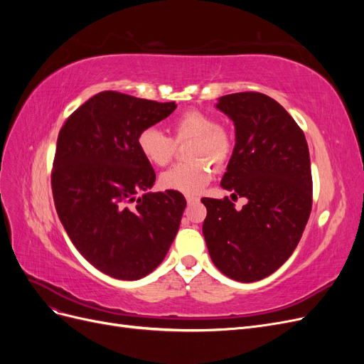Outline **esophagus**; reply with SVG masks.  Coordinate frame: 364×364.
I'll use <instances>...</instances> for the list:
<instances>
[{
  "instance_id": "obj_1",
  "label": "esophagus",
  "mask_w": 364,
  "mask_h": 364,
  "mask_svg": "<svg viewBox=\"0 0 364 364\" xmlns=\"http://www.w3.org/2000/svg\"><path fill=\"white\" fill-rule=\"evenodd\" d=\"M186 202H188V203H196V202H199V197H194V196H186Z\"/></svg>"
}]
</instances>
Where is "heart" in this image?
Listing matches in <instances>:
<instances>
[{
    "label": "heart",
    "mask_w": 364,
    "mask_h": 364,
    "mask_svg": "<svg viewBox=\"0 0 364 364\" xmlns=\"http://www.w3.org/2000/svg\"><path fill=\"white\" fill-rule=\"evenodd\" d=\"M191 141L186 156L191 162L178 164L161 174V186L183 194H197L213 179V165L222 168L232 155L234 142L229 130L200 111L183 112L173 121V138L158 127H144L138 138V150L155 167L167 165L182 142Z\"/></svg>",
    "instance_id": "1"
}]
</instances>
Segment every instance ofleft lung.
Here are the masks:
<instances>
[{"mask_svg":"<svg viewBox=\"0 0 364 364\" xmlns=\"http://www.w3.org/2000/svg\"><path fill=\"white\" fill-rule=\"evenodd\" d=\"M217 107L235 124V147L222 186L203 197V235L214 266L228 278L255 282L278 270L302 237L313 205L310 151L302 129L266 94L237 92ZM248 203L235 210L233 202Z\"/></svg>","mask_w":364,"mask_h":364,"instance_id":"obj_1","label":"left lung"}]
</instances>
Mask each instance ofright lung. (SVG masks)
Segmentation results:
<instances>
[{"instance_id": "obj_1", "label": "right lung", "mask_w": 364, "mask_h": 364, "mask_svg": "<svg viewBox=\"0 0 364 364\" xmlns=\"http://www.w3.org/2000/svg\"><path fill=\"white\" fill-rule=\"evenodd\" d=\"M176 103L103 91L67 118L51 170L53 199L70 240L109 277L134 281L155 270L178 234L185 197L147 191L156 174L136 146L139 132Z\"/></svg>"}]
</instances>
